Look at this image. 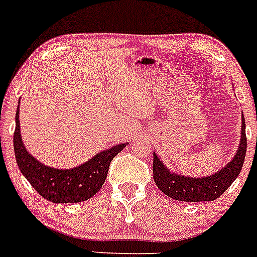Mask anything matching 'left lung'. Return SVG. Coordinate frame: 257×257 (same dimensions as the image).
I'll return each instance as SVG.
<instances>
[{
	"mask_svg": "<svg viewBox=\"0 0 257 257\" xmlns=\"http://www.w3.org/2000/svg\"><path fill=\"white\" fill-rule=\"evenodd\" d=\"M240 128V142L235 156L220 171L205 178H190L171 172L169 167H166L165 163L160 160V157L153 153V179L157 187L166 196L176 201L205 202L219 198L238 178L243 166L247 148L246 123L243 114Z\"/></svg>",
	"mask_w": 257,
	"mask_h": 257,
	"instance_id": "obj_1",
	"label": "left lung"
}]
</instances>
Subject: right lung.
Masks as SVG:
<instances>
[{"label":"right lung","instance_id":"1","mask_svg":"<svg viewBox=\"0 0 257 257\" xmlns=\"http://www.w3.org/2000/svg\"><path fill=\"white\" fill-rule=\"evenodd\" d=\"M15 123L14 151L20 172L40 196L52 203H77L95 196L103 187L112 160L127 145V143L114 145L73 169H54L36 160L23 144L19 106Z\"/></svg>","mask_w":257,"mask_h":257}]
</instances>
